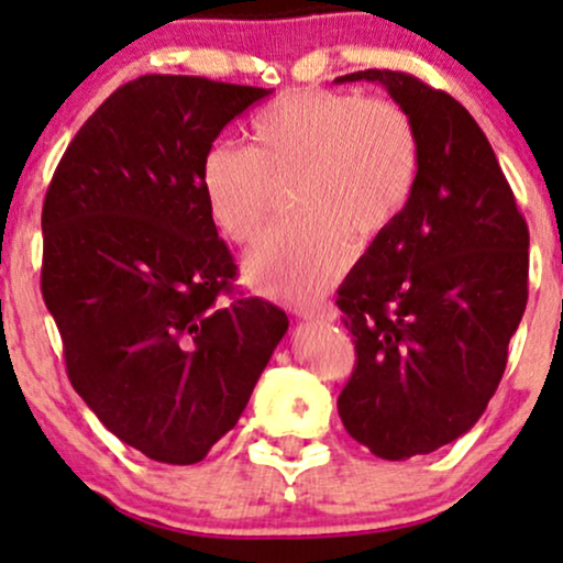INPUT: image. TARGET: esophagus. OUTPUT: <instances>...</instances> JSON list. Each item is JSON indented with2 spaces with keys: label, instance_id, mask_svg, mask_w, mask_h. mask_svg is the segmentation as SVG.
<instances>
[{
  "label": "esophagus",
  "instance_id": "obj_1",
  "mask_svg": "<svg viewBox=\"0 0 563 563\" xmlns=\"http://www.w3.org/2000/svg\"><path fill=\"white\" fill-rule=\"evenodd\" d=\"M302 319H311V321H334L338 319V311L332 306H321L313 308V311H302Z\"/></svg>",
  "mask_w": 563,
  "mask_h": 563
}]
</instances>
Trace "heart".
Returning <instances> with one entry per match:
<instances>
[{
  "label": "heart",
  "mask_w": 563,
  "mask_h": 563,
  "mask_svg": "<svg viewBox=\"0 0 563 563\" xmlns=\"http://www.w3.org/2000/svg\"><path fill=\"white\" fill-rule=\"evenodd\" d=\"M420 145L404 109L385 98L295 90L252 119V148L218 143L201 159V191L218 229L236 244L261 236L292 186L298 220L271 231L244 274L271 298L316 300L351 261V236L375 242L407 210Z\"/></svg>",
  "instance_id": "1"
}]
</instances>
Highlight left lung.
<instances>
[{
    "label": "left lung",
    "mask_w": 563,
    "mask_h": 563,
    "mask_svg": "<svg viewBox=\"0 0 563 563\" xmlns=\"http://www.w3.org/2000/svg\"><path fill=\"white\" fill-rule=\"evenodd\" d=\"M412 122L420 169L407 210L338 289L356 364L338 412L383 460L428 454L476 426L529 295V229L495 151L450 92L366 68Z\"/></svg>",
    "instance_id": "8db88e82"
}]
</instances>
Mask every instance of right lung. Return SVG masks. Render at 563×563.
<instances>
[{
  "label": "right lung",
  "instance_id": "obj_1",
  "mask_svg": "<svg viewBox=\"0 0 563 563\" xmlns=\"http://www.w3.org/2000/svg\"><path fill=\"white\" fill-rule=\"evenodd\" d=\"M265 95L132 79L81 124L44 197L42 298L68 380L156 463H199L236 426L289 327L274 302L233 298L236 263L201 191L214 137Z\"/></svg>",
  "mask_w": 563,
  "mask_h": 563
}]
</instances>
